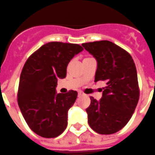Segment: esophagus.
I'll return each instance as SVG.
<instances>
[{
	"label": "esophagus",
	"instance_id": "obj_1",
	"mask_svg": "<svg viewBox=\"0 0 155 155\" xmlns=\"http://www.w3.org/2000/svg\"><path fill=\"white\" fill-rule=\"evenodd\" d=\"M84 93L83 92H81V91H79L78 92V96H84Z\"/></svg>",
	"mask_w": 155,
	"mask_h": 155
}]
</instances>
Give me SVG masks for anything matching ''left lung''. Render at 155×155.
<instances>
[{"label": "left lung", "mask_w": 155, "mask_h": 155, "mask_svg": "<svg viewBox=\"0 0 155 155\" xmlns=\"http://www.w3.org/2000/svg\"><path fill=\"white\" fill-rule=\"evenodd\" d=\"M97 61L95 82L104 81L100 101L91 96L86 109L89 126L99 134H113L129 122L140 98L136 65L130 54L109 41L82 44Z\"/></svg>", "instance_id": "left-lung-1"}]
</instances>
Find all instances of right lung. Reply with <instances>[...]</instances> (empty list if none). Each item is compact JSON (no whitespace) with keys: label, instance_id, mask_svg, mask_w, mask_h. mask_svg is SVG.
Here are the masks:
<instances>
[{"label":"right lung","instance_id":"obj_1","mask_svg":"<svg viewBox=\"0 0 155 155\" xmlns=\"http://www.w3.org/2000/svg\"><path fill=\"white\" fill-rule=\"evenodd\" d=\"M83 50L77 44L46 43L27 59L21 72L18 104L30 129L45 138H55L67 126V112L77 91L55 92L58 79L67 76L69 62Z\"/></svg>","mask_w":155,"mask_h":155}]
</instances>
